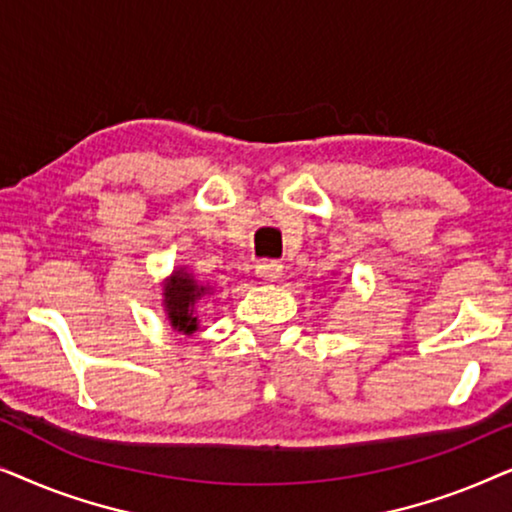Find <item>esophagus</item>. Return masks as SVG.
Listing matches in <instances>:
<instances>
[{"instance_id":"esophagus-1","label":"esophagus","mask_w":512,"mask_h":512,"mask_svg":"<svg viewBox=\"0 0 512 512\" xmlns=\"http://www.w3.org/2000/svg\"><path fill=\"white\" fill-rule=\"evenodd\" d=\"M284 275V265L277 261H263L256 265V277L265 279V282H277Z\"/></svg>"}]
</instances>
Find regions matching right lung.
I'll use <instances>...</instances> for the list:
<instances>
[{
	"label": "right lung",
	"instance_id": "1",
	"mask_svg": "<svg viewBox=\"0 0 512 512\" xmlns=\"http://www.w3.org/2000/svg\"><path fill=\"white\" fill-rule=\"evenodd\" d=\"M163 293H160V305H163L165 319L181 335H193L200 328L198 303L202 298L212 296L214 289L200 282L191 268L179 265L163 279Z\"/></svg>",
	"mask_w": 512,
	"mask_h": 512
}]
</instances>
